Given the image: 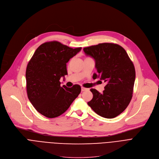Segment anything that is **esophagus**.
I'll return each instance as SVG.
<instances>
[{"label":"esophagus","instance_id":"34e87169","mask_svg":"<svg viewBox=\"0 0 159 159\" xmlns=\"http://www.w3.org/2000/svg\"><path fill=\"white\" fill-rule=\"evenodd\" d=\"M88 89L85 88H84V87H82V88H81L82 92H83V91H86V90H88Z\"/></svg>","mask_w":159,"mask_h":159}]
</instances>
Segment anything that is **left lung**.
<instances>
[{
  "label": "left lung",
  "instance_id": "8db88e82",
  "mask_svg": "<svg viewBox=\"0 0 159 159\" xmlns=\"http://www.w3.org/2000/svg\"><path fill=\"white\" fill-rule=\"evenodd\" d=\"M83 50L95 61L97 73L93 78H100L107 84L102 93L90 89L93 97L88 104L102 117L114 118L125 110L132 98L135 79L133 62L125 50L117 44L103 43Z\"/></svg>",
  "mask_w": 159,
  "mask_h": 159
}]
</instances>
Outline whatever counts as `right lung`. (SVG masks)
Returning a JSON list of instances; mask_svg holds the SVG:
<instances>
[{
  "label": "right lung",
  "instance_id": "obj_1",
  "mask_svg": "<svg viewBox=\"0 0 159 159\" xmlns=\"http://www.w3.org/2000/svg\"><path fill=\"white\" fill-rule=\"evenodd\" d=\"M53 41L41 44L29 61L25 73L27 97L36 110L47 118L64 113L80 94L81 88L61 86L68 75L66 63L81 50Z\"/></svg>",
  "mask_w": 159,
  "mask_h": 159
}]
</instances>
